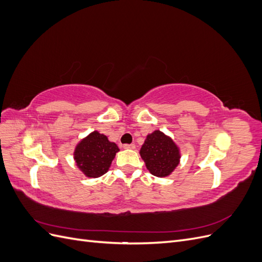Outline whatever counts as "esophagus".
Instances as JSON below:
<instances>
[{"mask_svg": "<svg viewBox=\"0 0 262 262\" xmlns=\"http://www.w3.org/2000/svg\"><path fill=\"white\" fill-rule=\"evenodd\" d=\"M123 148H125V149H134V148H136V145H134V144H124Z\"/></svg>", "mask_w": 262, "mask_h": 262, "instance_id": "34e87169", "label": "esophagus"}]
</instances>
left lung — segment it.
I'll list each match as a JSON object with an SVG mask.
<instances>
[{
  "mask_svg": "<svg viewBox=\"0 0 262 262\" xmlns=\"http://www.w3.org/2000/svg\"><path fill=\"white\" fill-rule=\"evenodd\" d=\"M140 155L146 168L156 177H167L180 162V149L171 138L160 130H155L144 141Z\"/></svg>",
  "mask_w": 262,
  "mask_h": 262,
  "instance_id": "left-lung-1",
  "label": "left lung"
}]
</instances>
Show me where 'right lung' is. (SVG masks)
<instances>
[{"label":"right lung","mask_w":262,"mask_h":262,"mask_svg":"<svg viewBox=\"0 0 262 262\" xmlns=\"http://www.w3.org/2000/svg\"><path fill=\"white\" fill-rule=\"evenodd\" d=\"M119 147L105 134L94 131L78 142L74 149L76 166L86 177L98 178L106 173Z\"/></svg>","instance_id":"1"}]
</instances>
